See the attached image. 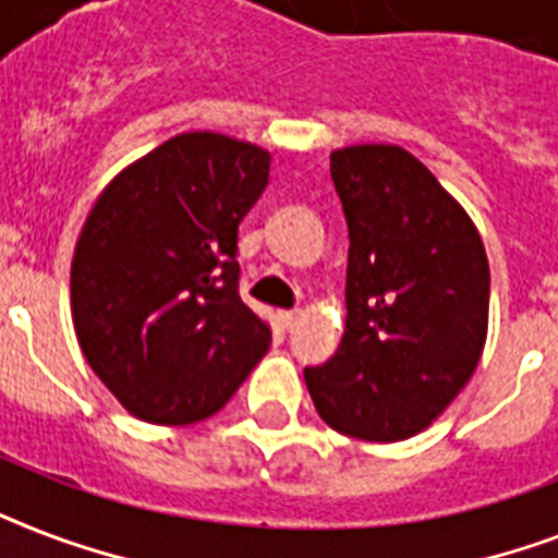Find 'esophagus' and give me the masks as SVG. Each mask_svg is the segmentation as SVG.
Instances as JSON below:
<instances>
[{
  "instance_id": "1",
  "label": "esophagus",
  "mask_w": 558,
  "mask_h": 558,
  "mask_svg": "<svg viewBox=\"0 0 558 558\" xmlns=\"http://www.w3.org/2000/svg\"><path fill=\"white\" fill-rule=\"evenodd\" d=\"M278 324L283 330H292L298 324V310H283V313H278Z\"/></svg>"
}]
</instances>
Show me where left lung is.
<instances>
[{"label": "left lung", "mask_w": 558, "mask_h": 558, "mask_svg": "<svg viewBox=\"0 0 558 558\" xmlns=\"http://www.w3.org/2000/svg\"><path fill=\"white\" fill-rule=\"evenodd\" d=\"M350 231L348 318L330 362L306 367L315 411L371 442L414 437L472 379L489 324L484 240L423 161L393 144L330 156Z\"/></svg>", "instance_id": "left-lung-1"}]
</instances>
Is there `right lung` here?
Listing matches in <instances>:
<instances>
[{
	"label": "right lung",
	"mask_w": 558,
	"mask_h": 558,
	"mask_svg": "<svg viewBox=\"0 0 558 558\" xmlns=\"http://www.w3.org/2000/svg\"><path fill=\"white\" fill-rule=\"evenodd\" d=\"M271 156L182 133L118 173L74 245L72 318L89 367L144 423L217 414L271 344L240 298L236 228Z\"/></svg>",
	"instance_id": "right-lung-1"
}]
</instances>
